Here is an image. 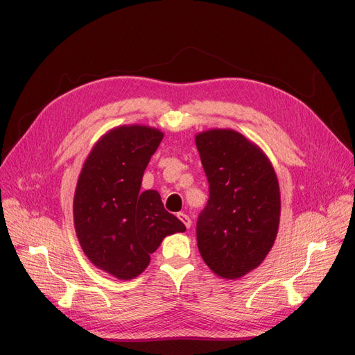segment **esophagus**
Returning <instances> with one entry per match:
<instances>
[{"label":"esophagus","mask_w":355,"mask_h":355,"mask_svg":"<svg viewBox=\"0 0 355 355\" xmlns=\"http://www.w3.org/2000/svg\"><path fill=\"white\" fill-rule=\"evenodd\" d=\"M178 218L184 222V225L187 228H191V219H189V216L188 214H185V213H178Z\"/></svg>","instance_id":"1"}]
</instances>
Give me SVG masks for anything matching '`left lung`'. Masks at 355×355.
<instances>
[{"label": "left lung", "instance_id": "8db88e82", "mask_svg": "<svg viewBox=\"0 0 355 355\" xmlns=\"http://www.w3.org/2000/svg\"><path fill=\"white\" fill-rule=\"evenodd\" d=\"M210 197L197 222L202 261L220 278L235 280L259 266L280 225V185L270 158L232 128L196 135Z\"/></svg>", "mask_w": 355, "mask_h": 355}]
</instances>
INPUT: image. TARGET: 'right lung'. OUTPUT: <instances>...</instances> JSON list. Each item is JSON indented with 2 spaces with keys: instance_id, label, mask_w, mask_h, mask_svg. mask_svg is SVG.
I'll return each instance as SVG.
<instances>
[{
  "instance_id": "obj_1",
  "label": "right lung",
  "mask_w": 355,
  "mask_h": 355,
  "mask_svg": "<svg viewBox=\"0 0 355 355\" xmlns=\"http://www.w3.org/2000/svg\"><path fill=\"white\" fill-rule=\"evenodd\" d=\"M164 133L132 124L106 132L85 158L73 196V225L89 261L118 280L141 275L161 241L187 228L157 191H141Z\"/></svg>"
}]
</instances>
